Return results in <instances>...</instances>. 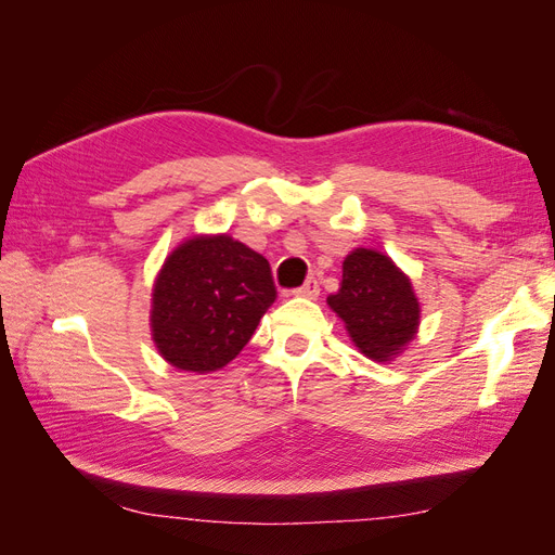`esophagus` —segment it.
Wrapping results in <instances>:
<instances>
[{
	"instance_id": "esophagus-1",
	"label": "esophagus",
	"mask_w": 555,
	"mask_h": 555,
	"mask_svg": "<svg viewBox=\"0 0 555 555\" xmlns=\"http://www.w3.org/2000/svg\"><path fill=\"white\" fill-rule=\"evenodd\" d=\"M296 296H304V298H317L319 296V282L314 280V278H310L304 287H298L296 292H294Z\"/></svg>"
}]
</instances>
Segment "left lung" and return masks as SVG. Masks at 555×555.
<instances>
[{"instance_id": "obj_1", "label": "left lung", "mask_w": 555, "mask_h": 555, "mask_svg": "<svg viewBox=\"0 0 555 555\" xmlns=\"http://www.w3.org/2000/svg\"><path fill=\"white\" fill-rule=\"evenodd\" d=\"M361 354L386 363L416 338L422 306L412 280L391 257L377 249L357 247L343 261V284L326 298Z\"/></svg>"}]
</instances>
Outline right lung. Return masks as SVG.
Listing matches in <instances>:
<instances>
[{
	"mask_svg": "<svg viewBox=\"0 0 555 555\" xmlns=\"http://www.w3.org/2000/svg\"><path fill=\"white\" fill-rule=\"evenodd\" d=\"M271 266L229 233L182 241L153 284L150 331L178 371L215 373L241 354L275 304Z\"/></svg>",
	"mask_w": 555,
	"mask_h": 555,
	"instance_id": "add662e5",
	"label": "right lung"
}]
</instances>
